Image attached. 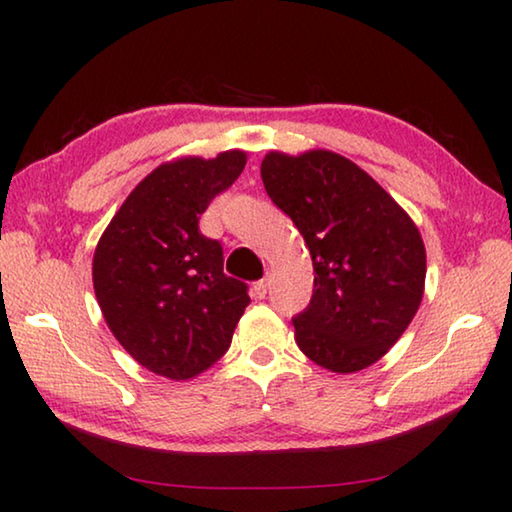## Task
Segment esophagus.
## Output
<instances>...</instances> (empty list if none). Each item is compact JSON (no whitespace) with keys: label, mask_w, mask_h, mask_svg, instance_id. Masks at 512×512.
I'll list each match as a JSON object with an SVG mask.
<instances>
[{"label":"esophagus","mask_w":512,"mask_h":512,"mask_svg":"<svg viewBox=\"0 0 512 512\" xmlns=\"http://www.w3.org/2000/svg\"><path fill=\"white\" fill-rule=\"evenodd\" d=\"M266 289H268V284H266V277H262V280H257V282L253 284V296H255L257 300L266 298Z\"/></svg>","instance_id":"1"}]
</instances>
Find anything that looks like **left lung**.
<instances>
[{
    "label": "left lung",
    "instance_id": "obj_1",
    "mask_svg": "<svg viewBox=\"0 0 512 512\" xmlns=\"http://www.w3.org/2000/svg\"><path fill=\"white\" fill-rule=\"evenodd\" d=\"M266 194L291 216L314 262L296 343L332 372H359L393 348L424 296L418 225L352 160L325 149L262 160Z\"/></svg>",
    "mask_w": 512,
    "mask_h": 512
}]
</instances>
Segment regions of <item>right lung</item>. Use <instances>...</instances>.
Wrapping results in <instances>:
<instances>
[{
	"label": "right lung",
	"instance_id": "right-lung-1",
	"mask_svg": "<svg viewBox=\"0 0 512 512\" xmlns=\"http://www.w3.org/2000/svg\"><path fill=\"white\" fill-rule=\"evenodd\" d=\"M246 167V153L187 155L137 185L94 250L92 282L110 332L155 375L185 381L230 348L248 287L223 273V248L198 230L216 194Z\"/></svg>",
	"mask_w": 512,
	"mask_h": 512
}]
</instances>
